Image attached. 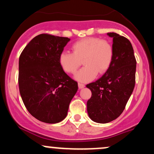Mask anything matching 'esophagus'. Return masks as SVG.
<instances>
[{"label":"esophagus","instance_id":"34e87169","mask_svg":"<svg viewBox=\"0 0 154 154\" xmlns=\"http://www.w3.org/2000/svg\"><path fill=\"white\" fill-rule=\"evenodd\" d=\"M78 87L79 89H82V88H85V85L82 84V83H78Z\"/></svg>","mask_w":154,"mask_h":154}]
</instances>
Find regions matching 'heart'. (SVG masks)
Wrapping results in <instances>:
<instances>
[{"instance_id":"1","label":"heart","mask_w":154,"mask_h":154,"mask_svg":"<svg viewBox=\"0 0 154 154\" xmlns=\"http://www.w3.org/2000/svg\"><path fill=\"white\" fill-rule=\"evenodd\" d=\"M73 53L63 51L59 55V61L66 73L74 74L80 66L82 60L85 66L75 75L80 82H88L99 74L106 72L112 62L114 50L106 40L98 38H85L75 42L72 45Z\"/></svg>"}]
</instances>
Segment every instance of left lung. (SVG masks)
Instances as JSON below:
<instances>
[{
  "mask_svg": "<svg viewBox=\"0 0 154 154\" xmlns=\"http://www.w3.org/2000/svg\"><path fill=\"white\" fill-rule=\"evenodd\" d=\"M107 35L113 38L112 62L100 79L86 85L92 92L87 102L88 115L102 124L121 115L135 85L136 59L131 43L115 32Z\"/></svg>",
  "mask_w": 154,
  "mask_h": 154,
  "instance_id": "left-lung-1",
  "label": "left lung"
}]
</instances>
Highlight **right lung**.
Instances as JSON below:
<instances>
[{
	"mask_svg": "<svg viewBox=\"0 0 154 154\" xmlns=\"http://www.w3.org/2000/svg\"><path fill=\"white\" fill-rule=\"evenodd\" d=\"M69 38L40 34L29 42L19 60V88L24 106L39 121L65 119L78 89L60 66L59 57Z\"/></svg>",
	"mask_w": 154,
	"mask_h": 154,
	"instance_id": "obj_1",
	"label": "right lung"
}]
</instances>
